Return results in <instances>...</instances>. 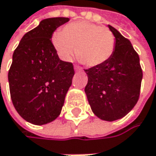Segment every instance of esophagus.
I'll return each instance as SVG.
<instances>
[{"mask_svg": "<svg viewBox=\"0 0 156 156\" xmlns=\"http://www.w3.org/2000/svg\"><path fill=\"white\" fill-rule=\"evenodd\" d=\"M74 70L76 72H80V71H82V68L80 66H74Z\"/></svg>", "mask_w": 156, "mask_h": 156, "instance_id": "obj_1", "label": "esophagus"}]
</instances>
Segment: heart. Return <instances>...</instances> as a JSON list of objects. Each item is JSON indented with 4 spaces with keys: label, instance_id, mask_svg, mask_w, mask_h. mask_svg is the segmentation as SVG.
Wrapping results in <instances>:
<instances>
[{
    "label": "heart",
    "instance_id": "1",
    "mask_svg": "<svg viewBox=\"0 0 156 156\" xmlns=\"http://www.w3.org/2000/svg\"><path fill=\"white\" fill-rule=\"evenodd\" d=\"M52 42L63 60L70 61L76 49L78 60L89 67L105 63L115 48V37L109 29L85 21L66 25L62 33L53 35Z\"/></svg>",
    "mask_w": 156,
    "mask_h": 156
}]
</instances>
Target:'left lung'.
Masks as SVG:
<instances>
[{"instance_id":"1","label":"left lung","mask_w":156,"mask_h":156,"mask_svg":"<svg viewBox=\"0 0 156 156\" xmlns=\"http://www.w3.org/2000/svg\"><path fill=\"white\" fill-rule=\"evenodd\" d=\"M108 29L116 40L114 52L102 65L84 70L88 76L84 90L92 112L102 120L114 121L136 104L143 72L130 41L112 26Z\"/></svg>"}]
</instances>
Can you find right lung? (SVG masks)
Masks as SVG:
<instances>
[{
  "instance_id": "1",
  "label": "right lung",
  "mask_w": 156,
  "mask_h": 156,
  "mask_svg": "<svg viewBox=\"0 0 156 156\" xmlns=\"http://www.w3.org/2000/svg\"><path fill=\"white\" fill-rule=\"evenodd\" d=\"M69 18H49L26 33L12 55L8 73L10 98L22 119L45 125L61 113L74 75L72 63L60 60L52 35Z\"/></svg>"
}]
</instances>
